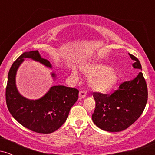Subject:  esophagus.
<instances>
[{
    "mask_svg": "<svg viewBox=\"0 0 155 155\" xmlns=\"http://www.w3.org/2000/svg\"><path fill=\"white\" fill-rule=\"evenodd\" d=\"M87 92L86 91H80L79 92V98H84L85 97H86L87 96Z\"/></svg>",
    "mask_w": 155,
    "mask_h": 155,
    "instance_id": "obj_1",
    "label": "esophagus"
}]
</instances>
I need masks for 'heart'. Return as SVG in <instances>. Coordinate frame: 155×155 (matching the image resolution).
<instances>
[{
  "label": "heart",
  "instance_id": "b5f03b06",
  "mask_svg": "<svg viewBox=\"0 0 155 155\" xmlns=\"http://www.w3.org/2000/svg\"><path fill=\"white\" fill-rule=\"evenodd\" d=\"M81 71L90 77L89 85L92 90L106 93L114 88L118 81V74L114 69L102 63H90L80 67ZM73 76L78 78V73L73 70Z\"/></svg>",
  "mask_w": 155,
  "mask_h": 155
}]
</instances>
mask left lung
Here are the masks:
<instances>
[{"instance_id": "left-lung-1", "label": "left lung", "mask_w": 155, "mask_h": 155, "mask_svg": "<svg viewBox=\"0 0 155 155\" xmlns=\"http://www.w3.org/2000/svg\"><path fill=\"white\" fill-rule=\"evenodd\" d=\"M134 60V68L141 70L139 60L129 54ZM95 109L92 115L93 122L99 128L108 132H120L127 129L139 118L148 98V90L143 74L134 79L124 81L111 95L93 92Z\"/></svg>"}]
</instances>
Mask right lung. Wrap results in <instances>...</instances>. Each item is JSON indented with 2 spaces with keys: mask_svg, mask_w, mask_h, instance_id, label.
I'll return each instance as SVG.
<instances>
[{
  "mask_svg": "<svg viewBox=\"0 0 155 155\" xmlns=\"http://www.w3.org/2000/svg\"><path fill=\"white\" fill-rule=\"evenodd\" d=\"M25 58H31L51 68L50 63L42 58L37 50L21 54L12 64L8 74L6 89L7 107L12 117L26 128L44 134L53 133L66 121L70 109L78 100L79 90L57 85L51 87L43 97L37 100L24 97L16 86V74ZM55 76L54 73L51 74L54 79Z\"/></svg>",
  "mask_w": 155,
  "mask_h": 155,
  "instance_id": "obj_1",
  "label": "right lung"
}]
</instances>
